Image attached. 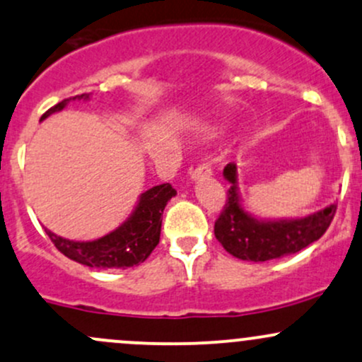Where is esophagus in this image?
Masks as SVG:
<instances>
[{
  "label": "esophagus",
  "mask_w": 362,
  "mask_h": 362,
  "mask_svg": "<svg viewBox=\"0 0 362 362\" xmlns=\"http://www.w3.org/2000/svg\"><path fill=\"white\" fill-rule=\"evenodd\" d=\"M211 173H213L211 166L206 165V163H202V165L196 166V170H192V172H190V180H197V178L209 177Z\"/></svg>",
  "instance_id": "obj_1"
}]
</instances>
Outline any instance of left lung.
<instances>
[{"mask_svg": "<svg viewBox=\"0 0 362 362\" xmlns=\"http://www.w3.org/2000/svg\"><path fill=\"white\" fill-rule=\"evenodd\" d=\"M228 180V199L214 223V237L226 252L244 261H269L296 254L320 239L335 216L337 204L304 218L261 220L242 206L237 166L228 163L223 170Z\"/></svg>", "mask_w": 362, "mask_h": 362, "instance_id": "1", "label": "left lung"}]
</instances>
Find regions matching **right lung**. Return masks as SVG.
Here are the masks:
<instances>
[{
  "label": "right lung",
  "instance_id": "right-lung-1",
  "mask_svg": "<svg viewBox=\"0 0 362 362\" xmlns=\"http://www.w3.org/2000/svg\"><path fill=\"white\" fill-rule=\"evenodd\" d=\"M70 99L87 101L89 94H81ZM70 99H63L62 103L47 110L41 120L57 111H62L69 105ZM175 194L177 190L170 184H161L146 190L139 196L132 214L118 228L96 240H70L47 228L46 233L59 252L89 268H132V266L144 263L160 242L163 209L168 204V201L175 197Z\"/></svg>",
  "mask_w": 362,
  "mask_h": 362
}]
</instances>
